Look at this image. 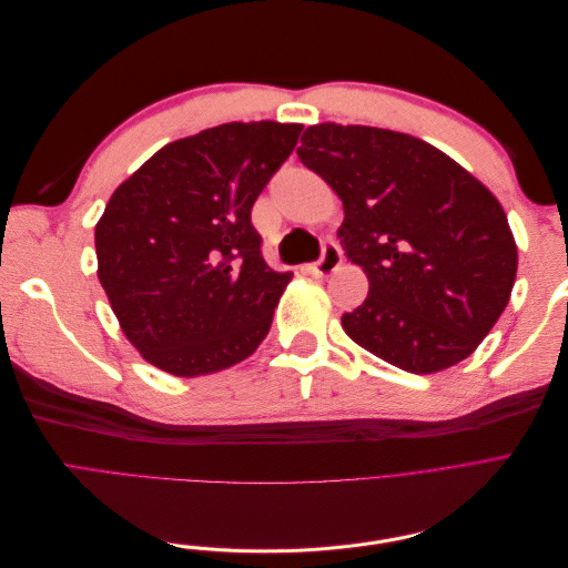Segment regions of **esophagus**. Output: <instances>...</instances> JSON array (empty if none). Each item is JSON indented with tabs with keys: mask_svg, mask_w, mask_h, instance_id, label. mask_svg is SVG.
<instances>
[{
	"mask_svg": "<svg viewBox=\"0 0 568 568\" xmlns=\"http://www.w3.org/2000/svg\"><path fill=\"white\" fill-rule=\"evenodd\" d=\"M341 261H343V253H341L338 244L326 242V244L322 246L320 261H317L311 270H313L315 274H320V277H326V274H332V272L341 265Z\"/></svg>",
	"mask_w": 568,
	"mask_h": 568,
	"instance_id": "obj_1",
	"label": "esophagus"
}]
</instances>
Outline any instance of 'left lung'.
Returning <instances> with one entry per match:
<instances>
[{
  "label": "left lung",
  "mask_w": 568,
  "mask_h": 568,
  "mask_svg": "<svg viewBox=\"0 0 568 568\" xmlns=\"http://www.w3.org/2000/svg\"><path fill=\"white\" fill-rule=\"evenodd\" d=\"M298 159L343 201L341 246L369 294L341 317L346 334L412 374L469 357L509 303L517 244L488 189L403 132L322 123Z\"/></svg>",
  "instance_id": "1"
}]
</instances>
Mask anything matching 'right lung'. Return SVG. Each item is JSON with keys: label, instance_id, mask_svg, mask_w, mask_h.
Segmentation results:
<instances>
[{"label": "right lung", "instance_id": "right-lung-1", "mask_svg": "<svg viewBox=\"0 0 568 568\" xmlns=\"http://www.w3.org/2000/svg\"><path fill=\"white\" fill-rule=\"evenodd\" d=\"M301 130L274 120L209 128L165 144L113 192L94 230L97 274L151 365L211 374L267 336L294 274L265 263L251 209Z\"/></svg>", "mask_w": 568, "mask_h": 568}]
</instances>
